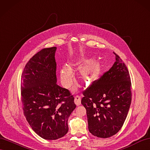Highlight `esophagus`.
<instances>
[{
	"label": "esophagus",
	"mask_w": 150,
	"mask_h": 150,
	"mask_svg": "<svg viewBox=\"0 0 150 150\" xmlns=\"http://www.w3.org/2000/svg\"><path fill=\"white\" fill-rule=\"evenodd\" d=\"M81 97H80L79 96H77L75 97V98H74V103L77 105H81Z\"/></svg>",
	"instance_id": "esophagus-1"
}]
</instances>
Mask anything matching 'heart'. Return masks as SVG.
<instances>
[{
	"label": "heart",
	"instance_id": "1",
	"mask_svg": "<svg viewBox=\"0 0 150 150\" xmlns=\"http://www.w3.org/2000/svg\"><path fill=\"white\" fill-rule=\"evenodd\" d=\"M83 64L84 65L83 67L82 66ZM74 65L78 67H82L79 71L80 75L88 84L93 83L99 78L103 69L101 62L97 60H90L86 58H81L75 62ZM59 73L63 85L66 88L70 87L73 82V74L71 69L64 66L60 69Z\"/></svg>",
	"mask_w": 150,
	"mask_h": 150
}]
</instances>
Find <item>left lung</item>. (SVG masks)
<instances>
[{"label":"left lung","mask_w":150,"mask_h":150,"mask_svg":"<svg viewBox=\"0 0 150 150\" xmlns=\"http://www.w3.org/2000/svg\"><path fill=\"white\" fill-rule=\"evenodd\" d=\"M108 71L84 91L81 104L86 110L90 132L108 138L121 129L132 100L129 72L120 57Z\"/></svg>","instance_id":"left-lung-1"}]
</instances>
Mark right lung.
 Segmentation results:
<instances>
[{
	"label": "right lung",
	"instance_id": "right-lung-1",
	"mask_svg": "<svg viewBox=\"0 0 150 150\" xmlns=\"http://www.w3.org/2000/svg\"><path fill=\"white\" fill-rule=\"evenodd\" d=\"M56 50L52 47L36 53L21 75L24 115L33 130L47 140L67 133L69 117L76 107L69 91L57 84Z\"/></svg>",
	"mask_w": 150,
	"mask_h": 150
}]
</instances>
